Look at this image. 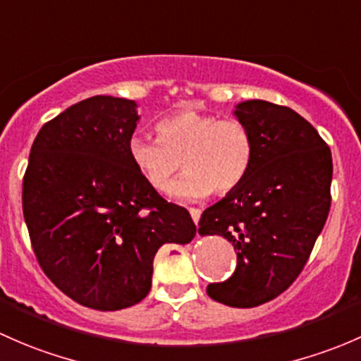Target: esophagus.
Returning a JSON list of instances; mask_svg holds the SVG:
<instances>
[{"instance_id":"34e87169","label":"esophagus","mask_w":361,"mask_h":361,"mask_svg":"<svg viewBox=\"0 0 361 361\" xmlns=\"http://www.w3.org/2000/svg\"><path fill=\"white\" fill-rule=\"evenodd\" d=\"M189 214H191L192 221H195V224H198L200 217H202V210L200 208H189Z\"/></svg>"}]
</instances>
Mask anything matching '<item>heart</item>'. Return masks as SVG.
I'll return each instance as SVG.
<instances>
[{
	"mask_svg": "<svg viewBox=\"0 0 361 361\" xmlns=\"http://www.w3.org/2000/svg\"><path fill=\"white\" fill-rule=\"evenodd\" d=\"M158 139L132 135L128 158L154 189L166 188L180 161L188 172L169 188L179 202H198L212 191L228 192L247 177L254 159V137L238 120L180 109L156 125Z\"/></svg>",
	"mask_w": 361,
	"mask_h": 361,
	"instance_id": "1",
	"label": "heart"
}]
</instances>
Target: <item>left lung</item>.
Listing matches in <instances>:
<instances>
[{"label": "left lung", "instance_id": "1", "mask_svg": "<svg viewBox=\"0 0 361 361\" xmlns=\"http://www.w3.org/2000/svg\"><path fill=\"white\" fill-rule=\"evenodd\" d=\"M233 114L254 137L247 177L200 219L202 236L231 241L236 271L207 293L231 307H255L293 283L330 210L332 154L314 126L290 107L236 104Z\"/></svg>", "mask_w": 361, "mask_h": 361}]
</instances>
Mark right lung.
Wrapping results in <instances>:
<instances>
[{"mask_svg": "<svg viewBox=\"0 0 361 361\" xmlns=\"http://www.w3.org/2000/svg\"><path fill=\"white\" fill-rule=\"evenodd\" d=\"M135 100L95 95L42 126L22 184L32 250L48 278L81 306L116 311L151 290L165 243L185 245L196 226L132 165Z\"/></svg>", "mask_w": 361, "mask_h": 361, "instance_id": "obj_1", "label": "right lung"}]
</instances>
